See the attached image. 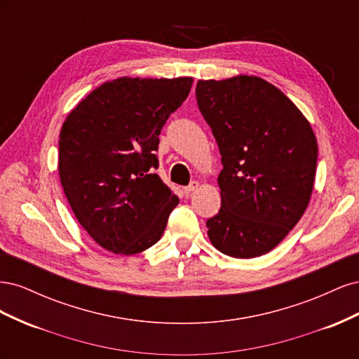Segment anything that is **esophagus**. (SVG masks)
Returning a JSON list of instances; mask_svg holds the SVG:
<instances>
[{
  "mask_svg": "<svg viewBox=\"0 0 359 359\" xmlns=\"http://www.w3.org/2000/svg\"><path fill=\"white\" fill-rule=\"evenodd\" d=\"M198 187H199V182H198V181H191V182L189 184V186L184 187L182 190H184V193H186V194H190L191 191H194Z\"/></svg>",
  "mask_w": 359,
  "mask_h": 359,
  "instance_id": "esophagus-1",
  "label": "esophagus"
}]
</instances>
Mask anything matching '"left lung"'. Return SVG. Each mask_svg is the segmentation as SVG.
Listing matches in <instances>:
<instances>
[{
    "instance_id": "obj_1",
    "label": "left lung",
    "mask_w": 359,
    "mask_h": 359,
    "mask_svg": "<svg viewBox=\"0 0 359 359\" xmlns=\"http://www.w3.org/2000/svg\"><path fill=\"white\" fill-rule=\"evenodd\" d=\"M196 100L220 149L222 208L206 220L212 245L236 259L271 252L306 211L318 165L309 121L256 76L199 81Z\"/></svg>"
}]
</instances>
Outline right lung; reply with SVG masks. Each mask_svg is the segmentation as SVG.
<instances>
[{"instance_id": "add662e5", "label": "right lung", "mask_w": 359, "mask_h": 359, "mask_svg": "<svg viewBox=\"0 0 359 359\" xmlns=\"http://www.w3.org/2000/svg\"><path fill=\"white\" fill-rule=\"evenodd\" d=\"M191 78H119L86 95L60 133L58 172L83 229L116 255L154 245L180 199L157 173L158 135Z\"/></svg>"}]
</instances>
